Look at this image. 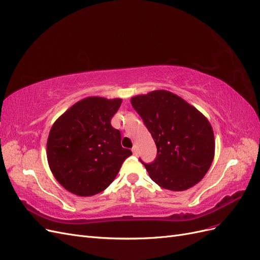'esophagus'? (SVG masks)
<instances>
[{"instance_id":"1","label":"esophagus","mask_w":260,"mask_h":260,"mask_svg":"<svg viewBox=\"0 0 260 260\" xmlns=\"http://www.w3.org/2000/svg\"><path fill=\"white\" fill-rule=\"evenodd\" d=\"M132 153H133V155H138V146L137 145H133Z\"/></svg>"}]
</instances>
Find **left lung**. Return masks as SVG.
<instances>
[{
    "mask_svg": "<svg viewBox=\"0 0 260 260\" xmlns=\"http://www.w3.org/2000/svg\"><path fill=\"white\" fill-rule=\"evenodd\" d=\"M157 147L152 164H144L155 183L185 191L207 174L215 156V137L207 118L177 94L156 90L131 98Z\"/></svg>",
    "mask_w": 260,
    "mask_h": 260,
    "instance_id": "8db88e82",
    "label": "left lung"
}]
</instances>
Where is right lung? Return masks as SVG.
I'll return each mask as SVG.
<instances>
[{
	"label": "right lung",
	"mask_w": 260,
	"mask_h": 260,
	"mask_svg": "<svg viewBox=\"0 0 260 260\" xmlns=\"http://www.w3.org/2000/svg\"><path fill=\"white\" fill-rule=\"evenodd\" d=\"M121 99L89 96L57 118L50 130L46 156L53 176L78 196L95 195L111 184L132 155L120 144L111 120Z\"/></svg>",
	"instance_id": "1"
}]
</instances>
